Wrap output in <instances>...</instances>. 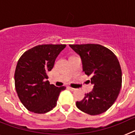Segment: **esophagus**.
I'll list each match as a JSON object with an SVG mask.
<instances>
[{"instance_id":"1","label":"esophagus","mask_w":135,"mask_h":135,"mask_svg":"<svg viewBox=\"0 0 135 135\" xmlns=\"http://www.w3.org/2000/svg\"><path fill=\"white\" fill-rule=\"evenodd\" d=\"M68 89H70V90H71V91H75V90H76V89H74V88H71V87H68Z\"/></svg>"}]
</instances>
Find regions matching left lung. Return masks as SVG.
I'll return each instance as SVG.
<instances>
[{"label":"left lung","instance_id":"8db88e82","mask_svg":"<svg viewBox=\"0 0 135 135\" xmlns=\"http://www.w3.org/2000/svg\"><path fill=\"white\" fill-rule=\"evenodd\" d=\"M80 55L83 71L90 76L93 89L76 102L77 108L89 115L101 114L116 100L122 86V70L118 59L109 49L98 44L70 45Z\"/></svg>","mask_w":135,"mask_h":135}]
</instances>
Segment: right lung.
Here are the masks:
<instances>
[{"label":"right lung","mask_w":135,"mask_h":135,"mask_svg":"<svg viewBox=\"0 0 135 135\" xmlns=\"http://www.w3.org/2000/svg\"><path fill=\"white\" fill-rule=\"evenodd\" d=\"M65 45H37L20 57L15 71V86L18 97L27 110L45 114L57 105L65 86L50 84L47 73Z\"/></svg>","instance_id":"1"}]
</instances>
